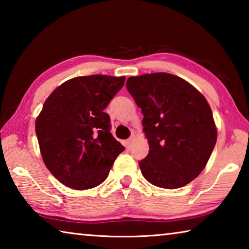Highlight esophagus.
<instances>
[{"label": "esophagus", "mask_w": 249, "mask_h": 249, "mask_svg": "<svg viewBox=\"0 0 249 249\" xmlns=\"http://www.w3.org/2000/svg\"><path fill=\"white\" fill-rule=\"evenodd\" d=\"M133 138H129V140H127V141H125V146H126V148L127 149H129L130 147H132V144H133Z\"/></svg>", "instance_id": "esophagus-1"}]
</instances>
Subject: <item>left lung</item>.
<instances>
[{"mask_svg":"<svg viewBox=\"0 0 249 249\" xmlns=\"http://www.w3.org/2000/svg\"><path fill=\"white\" fill-rule=\"evenodd\" d=\"M126 89L144 115L149 153L138 162L144 178L163 189L191 182L203 170L217 137L204 96L166 72L130 77Z\"/></svg>","mask_w":249,"mask_h":249,"instance_id":"left-lung-1","label":"left lung"}]
</instances>
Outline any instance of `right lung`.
Returning <instances> with one entry per match:
<instances>
[{
    "label": "right lung",
    "mask_w": 249,
    "mask_h": 249,
    "mask_svg": "<svg viewBox=\"0 0 249 249\" xmlns=\"http://www.w3.org/2000/svg\"><path fill=\"white\" fill-rule=\"evenodd\" d=\"M125 77L93 74L70 79L48 96L35 128L41 157L54 178L74 190L94 188L125 148L111 134L104 108Z\"/></svg>",
    "instance_id": "obj_1"
}]
</instances>
